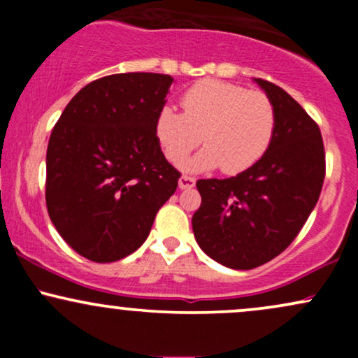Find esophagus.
<instances>
[{
    "label": "esophagus",
    "instance_id": "34e87169",
    "mask_svg": "<svg viewBox=\"0 0 358 358\" xmlns=\"http://www.w3.org/2000/svg\"><path fill=\"white\" fill-rule=\"evenodd\" d=\"M178 187L182 188V190H190V188L195 187V178H192V176H180L178 180Z\"/></svg>",
    "mask_w": 358,
    "mask_h": 358
}]
</instances>
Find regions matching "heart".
Here are the masks:
<instances>
[{
  "instance_id": "heart-1",
  "label": "heart",
  "mask_w": 358,
  "mask_h": 358,
  "mask_svg": "<svg viewBox=\"0 0 358 358\" xmlns=\"http://www.w3.org/2000/svg\"><path fill=\"white\" fill-rule=\"evenodd\" d=\"M183 114L163 108L155 134L163 153L178 165L199 146L205 148L183 163L187 171H222L237 175L254 166L276 131V110L266 94L229 82L205 79L193 84L182 97Z\"/></svg>"
}]
</instances>
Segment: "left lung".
<instances>
[{"label": "left lung", "instance_id": "obj_1", "mask_svg": "<svg viewBox=\"0 0 358 358\" xmlns=\"http://www.w3.org/2000/svg\"><path fill=\"white\" fill-rule=\"evenodd\" d=\"M276 110L269 150L224 180H199L192 227L200 249L231 269H254L285 250L313 212L324 178L320 127L286 90L254 79Z\"/></svg>", "mask_w": 358, "mask_h": 358}]
</instances>
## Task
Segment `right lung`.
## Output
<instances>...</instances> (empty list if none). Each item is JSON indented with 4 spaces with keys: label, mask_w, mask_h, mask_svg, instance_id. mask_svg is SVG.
<instances>
[{
    "label": "right lung",
    "mask_w": 358,
    "mask_h": 358,
    "mask_svg": "<svg viewBox=\"0 0 358 358\" xmlns=\"http://www.w3.org/2000/svg\"><path fill=\"white\" fill-rule=\"evenodd\" d=\"M173 77L131 72L82 87L52 131L47 199L52 224L94 262H114L150 236L180 173L155 134Z\"/></svg>",
    "instance_id": "obj_1"
}]
</instances>
